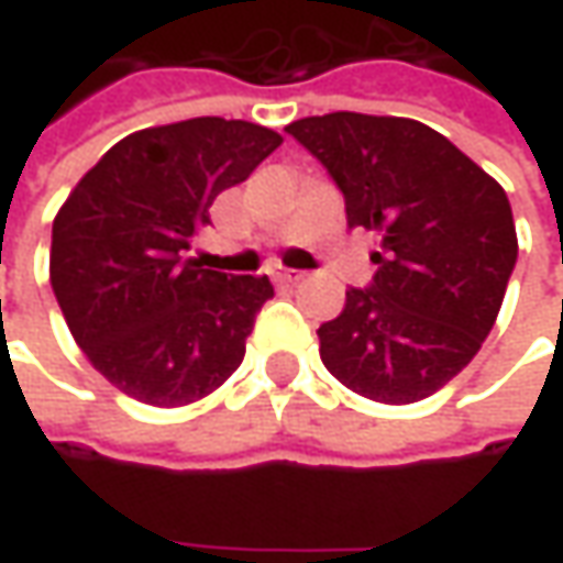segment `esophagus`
<instances>
[{
    "label": "esophagus",
    "mask_w": 563,
    "mask_h": 563,
    "mask_svg": "<svg viewBox=\"0 0 563 563\" xmlns=\"http://www.w3.org/2000/svg\"><path fill=\"white\" fill-rule=\"evenodd\" d=\"M269 275L275 278V282H282V285H297L303 275L300 272H294V269H285V266H272Z\"/></svg>",
    "instance_id": "1"
}]
</instances>
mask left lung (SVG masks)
<instances>
[{
	"instance_id": "left-lung-1",
	"label": "left lung",
	"mask_w": 563,
	"mask_h": 563,
	"mask_svg": "<svg viewBox=\"0 0 563 563\" xmlns=\"http://www.w3.org/2000/svg\"><path fill=\"white\" fill-rule=\"evenodd\" d=\"M376 231L378 269L319 325L325 369L378 404H413L464 369L495 325L517 263L508 194L413 119L329 112L285 128Z\"/></svg>"
}]
</instances>
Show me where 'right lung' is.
<instances>
[{"mask_svg":"<svg viewBox=\"0 0 563 563\" xmlns=\"http://www.w3.org/2000/svg\"><path fill=\"white\" fill-rule=\"evenodd\" d=\"M282 137L216 115L119 141L53 222L49 282L87 360L119 391L181 407L244 360L266 275H225L190 256L209 206L247 181Z\"/></svg>","mask_w":563,"mask_h":563,"instance_id":"add662e5","label":"right lung"}]
</instances>
